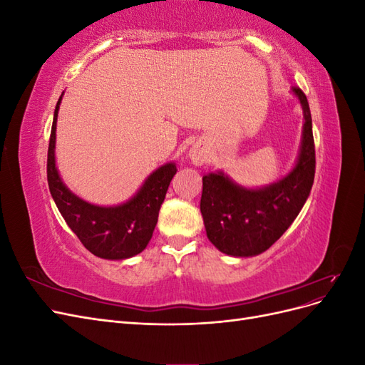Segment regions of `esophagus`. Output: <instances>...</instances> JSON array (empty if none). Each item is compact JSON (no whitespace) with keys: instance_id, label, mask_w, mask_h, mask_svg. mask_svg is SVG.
<instances>
[{"instance_id":"34e87169","label":"esophagus","mask_w":365,"mask_h":365,"mask_svg":"<svg viewBox=\"0 0 365 365\" xmlns=\"http://www.w3.org/2000/svg\"><path fill=\"white\" fill-rule=\"evenodd\" d=\"M189 158L195 165H202L208 158V150L201 143H196L189 150Z\"/></svg>"}]
</instances>
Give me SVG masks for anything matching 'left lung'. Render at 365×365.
<instances>
[{
	"label": "left lung",
	"mask_w": 365,
	"mask_h": 365,
	"mask_svg": "<svg viewBox=\"0 0 365 365\" xmlns=\"http://www.w3.org/2000/svg\"><path fill=\"white\" fill-rule=\"evenodd\" d=\"M303 109V134L294 169L277 182L247 189L222 170L202 176L201 213L207 237L224 254L251 257L279 240L300 213L315 176L312 117L300 88H292Z\"/></svg>",
	"instance_id": "8db88e82"
}]
</instances>
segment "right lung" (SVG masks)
Returning a JSON list of instances; mask_svg holds the SVG:
<instances>
[{
	"mask_svg": "<svg viewBox=\"0 0 365 365\" xmlns=\"http://www.w3.org/2000/svg\"><path fill=\"white\" fill-rule=\"evenodd\" d=\"M62 96L54 109L47 158V180L53 200L73 233L94 256L108 260L134 257L149 244L176 165L168 163L152 172L141 189L123 204L102 207L83 201L63 184L56 168L54 148Z\"/></svg>",
	"mask_w": 365,
	"mask_h": 365,
	"instance_id": "add662e5",
	"label": "right lung"
}]
</instances>
